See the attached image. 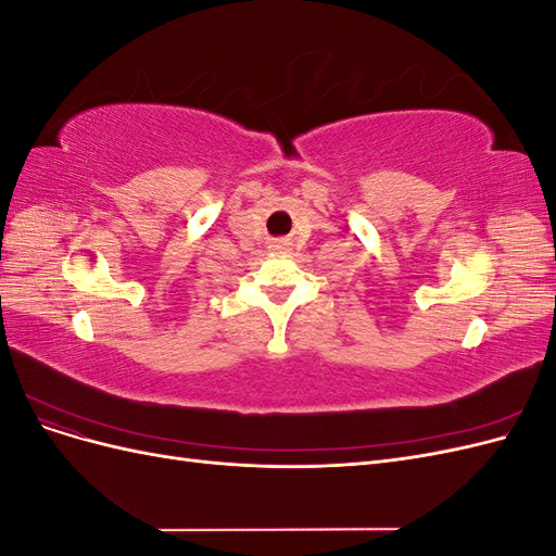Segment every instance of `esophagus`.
I'll return each instance as SVG.
<instances>
[{
  "label": "esophagus",
  "mask_w": 556,
  "mask_h": 556,
  "mask_svg": "<svg viewBox=\"0 0 556 556\" xmlns=\"http://www.w3.org/2000/svg\"><path fill=\"white\" fill-rule=\"evenodd\" d=\"M276 248H282V245H276Z\"/></svg>",
  "instance_id": "esophagus-1"
}]
</instances>
